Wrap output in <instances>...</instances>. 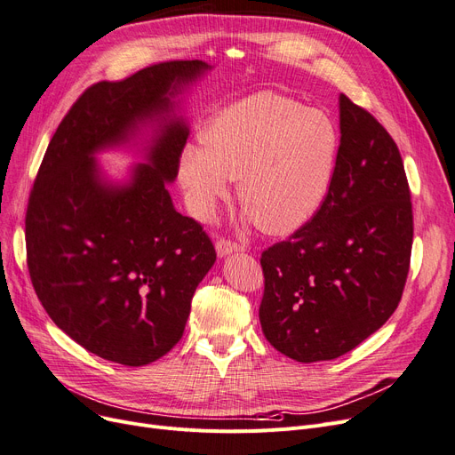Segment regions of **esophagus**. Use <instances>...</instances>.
I'll list each match as a JSON object with an SVG mask.
<instances>
[{
    "mask_svg": "<svg viewBox=\"0 0 455 455\" xmlns=\"http://www.w3.org/2000/svg\"><path fill=\"white\" fill-rule=\"evenodd\" d=\"M233 251H243V246L237 244V243H233V241H228V239L216 241L218 258H226V256H229V253H233Z\"/></svg>",
    "mask_w": 455,
    "mask_h": 455,
    "instance_id": "esophagus-1",
    "label": "esophagus"
}]
</instances>
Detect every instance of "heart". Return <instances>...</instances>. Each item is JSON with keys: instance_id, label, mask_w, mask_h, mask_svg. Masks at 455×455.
Masks as SVG:
<instances>
[{"instance_id": "obj_1", "label": "heart", "mask_w": 455, "mask_h": 455, "mask_svg": "<svg viewBox=\"0 0 455 455\" xmlns=\"http://www.w3.org/2000/svg\"><path fill=\"white\" fill-rule=\"evenodd\" d=\"M339 155L332 119L272 91H261L214 114L202 148L187 145L179 180L187 207L209 222L239 180L248 220L268 235L306 226L331 194Z\"/></svg>"}]
</instances>
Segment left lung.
<instances>
[{
  "label": "left lung",
  "instance_id": "left-lung-1",
  "mask_svg": "<svg viewBox=\"0 0 455 455\" xmlns=\"http://www.w3.org/2000/svg\"><path fill=\"white\" fill-rule=\"evenodd\" d=\"M339 132L326 202L261 253V329L272 347L297 362L355 349L395 312L409 275L412 204L397 145L345 95Z\"/></svg>",
  "mask_w": 455,
  "mask_h": 455
}]
</instances>
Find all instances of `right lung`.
I'll return each mask as SVG.
<instances>
[{
    "mask_svg": "<svg viewBox=\"0 0 455 455\" xmlns=\"http://www.w3.org/2000/svg\"><path fill=\"white\" fill-rule=\"evenodd\" d=\"M211 65L164 61L87 87L52 136L26 212L29 278L50 319L84 349L145 366L185 332L194 291L216 251L166 183L188 138L173 99ZM153 124L148 162L129 184L100 177L94 153Z\"/></svg>",
    "mask_w": 455,
    "mask_h": 455,
    "instance_id": "1",
    "label": "right lung"
}]
</instances>
